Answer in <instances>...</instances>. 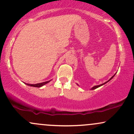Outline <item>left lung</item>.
<instances>
[{
  "label": "left lung",
  "instance_id": "1",
  "mask_svg": "<svg viewBox=\"0 0 134 134\" xmlns=\"http://www.w3.org/2000/svg\"><path fill=\"white\" fill-rule=\"evenodd\" d=\"M114 76H115V75H114V76H112V77H111V79H110V80H109V81H110V80H111V79H112V78H113V77H114ZM108 81H107V82H104V83H103V84H100V85H98V86H94V87H93V88H92V89H91V90H94V89H96V88H98V87H100V86H102V85H103V84H106V83H107V82H108Z\"/></svg>",
  "mask_w": 134,
  "mask_h": 134
}]
</instances>
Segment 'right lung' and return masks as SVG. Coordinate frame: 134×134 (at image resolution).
Here are the masks:
<instances>
[{
  "mask_svg": "<svg viewBox=\"0 0 134 134\" xmlns=\"http://www.w3.org/2000/svg\"><path fill=\"white\" fill-rule=\"evenodd\" d=\"M50 81H46V82H41V83H38V84H26L28 86H33V87H40L41 86H42L44 85V84H46L47 83L49 82Z\"/></svg>",
  "mask_w": 134,
  "mask_h": 134,
  "instance_id": "right-lung-1",
  "label": "right lung"
}]
</instances>
